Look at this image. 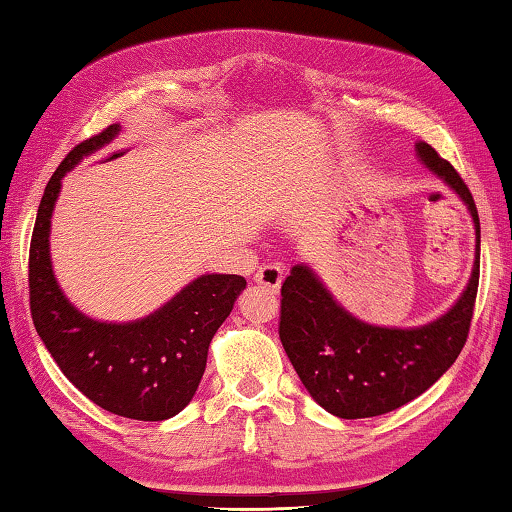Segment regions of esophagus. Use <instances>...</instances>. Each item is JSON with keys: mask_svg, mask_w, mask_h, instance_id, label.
I'll return each instance as SVG.
<instances>
[{"mask_svg": "<svg viewBox=\"0 0 512 512\" xmlns=\"http://www.w3.org/2000/svg\"><path fill=\"white\" fill-rule=\"evenodd\" d=\"M256 286L263 288L267 292H279L281 281H283V270L281 265H263L261 270L254 276Z\"/></svg>", "mask_w": 512, "mask_h": 512, "instance_id": "obj_1", "label": "esophagus"}]
</instances>
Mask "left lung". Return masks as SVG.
I'll use <instances>...</instances> for the list:
<instances>
[{
  "label": "left lung",
  "mask_w": 512,
  "mask_h": 512,
  "mask_svg": "<svg viewBox=\"0 0 512 512\" xmlns=\"http://www.w3.org/2000/svg\"><path fill=\"white\" fill-rule=\"evenodd\" d=\"M417 156L465 201L476 226V261L463 295L438 320L388 329L356 320L333 299L308 265H295L281 286L279 338L311 397L331 415L360 420L420 397L456 363L472 324L479 290L481 226L465 181L431 145Z\"/></svg>",
  "instance_id": "8db88e82"
}]
</instances>
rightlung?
Listing matches in <instances>:
<instances>
[{
    "mask_svg": "<svg viewBox=\"0 0 512 512\" xmlns=\"http://www.w3.org/2000/svg\"><path fill=\"white\" fill-rule=\"evenodd\" d=\"M117 133L120 124H111L79 142L49 179L29 247V304L40 340L74 388L113 415L161 422L195 397L213 335L247 281L238 274H204L152 315L127 324L90 320L67 301L49 258L61 179Z\"/></svg>",
    "mask_w": 512,
    "mask_h": 512,
    "instance_id": "add662e5",
    "label": "right lung"
}]
</instances>
